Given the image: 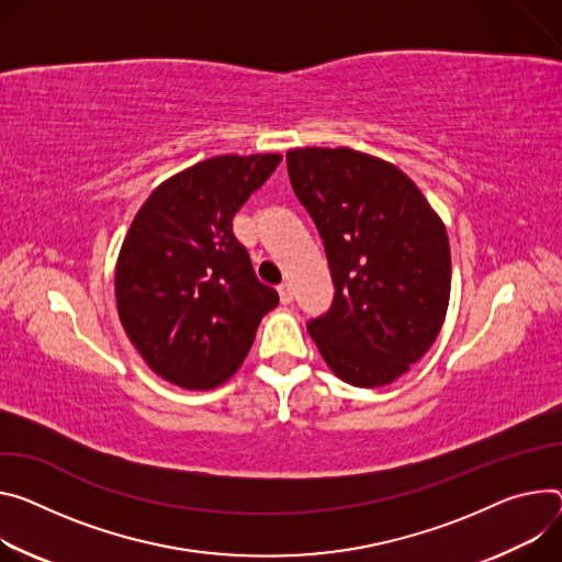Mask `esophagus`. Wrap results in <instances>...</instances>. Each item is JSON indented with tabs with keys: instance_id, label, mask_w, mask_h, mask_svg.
<instances>
[{
	"instance_id": "1",
	"label": "esophagus",
	"mask_w": 562,
	"mask_h": 562,
	"mask_svg": "<svg viewBox=\"0 0 562 562\" xmlns=\"http://www.w3.org/2000/svg\"><path fill=\"white\" fill-rule=\"evenodd\" d=\"M278 293H280L282 304H289V302L293 300V286H291L289 282H282V284L278 286Z\"/></svg>"
}]
</instances>
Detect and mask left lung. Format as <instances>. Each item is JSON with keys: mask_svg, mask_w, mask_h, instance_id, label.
I'll use <instances>...</instances> for the list:
<instances>
[{"mask_svg": "<svg viewBox=\"0 0 562 562\" xmlns=\"http://www.w3.org/2000/svg\"><path fill=\"white\" fill-rule=\"evenodd\" d=\"M286 170L336 289L329 312L307 329L345 383L387 385L430 349L446 318V228L411 179L363 151L291 149Z\"/></svg>", "mask_w": 562, "mask_h": 562, "instance_id": "left-lung-1", "label": "left lung"}]
</instances>
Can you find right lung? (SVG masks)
<instances>
[{"label":"right lung","instance_id":"right-lung-1","mask_svg":"<svg viewBox=\"0 0 562 562\" xmlns=\"http://www.w3.org/2000/svg\"><path fill=\"white\" fill-rule=\"evenodd\" d=\"M280 155L201 161L147 196L116 265L121 323L166 381L211 390L231 379L278 291L258 280L233 217Z\"/></svg>","mask_w":562,"mask_h":562}]
</instances>
